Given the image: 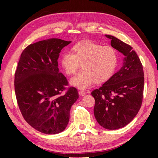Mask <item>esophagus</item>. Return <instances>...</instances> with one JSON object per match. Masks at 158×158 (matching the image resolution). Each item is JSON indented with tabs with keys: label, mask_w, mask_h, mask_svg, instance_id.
<instances>
[{
	"label": "esophagus",
	"mask_w": 158,
	"mask_h": 158,
	"mask_svg": "<svg viewBox=\"0 0 158 158\" xmlns=\"http://www.w3.org/2000/svg\"><path fill=\"white\" fill-rule=\"evenodd\" d=\"M79 94L80 96H84L85 94V91H84V90H79Z\"/></svg>",
	"instance_id": "obj_1"
}]
</instances>
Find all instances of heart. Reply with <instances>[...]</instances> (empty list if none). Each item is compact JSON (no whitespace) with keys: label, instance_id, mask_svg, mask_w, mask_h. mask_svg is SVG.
Masks as SVG:
<instances>
[{"label":"heart","instance_id":"b5f03b06","mask_svg":"<svg viewBox=\"0 0 158 158\" xmlns=\"http://www.w3.org/2000/svg\"><path fill=\"white\" fill-rule=\"evenodd\" d=\"M117 63V52L113 47L89 40L74 44L72 53H64L60 58L61 66L68 75L75 73L81 64L82 70L71 79V84L81 89H87L93 82L107 81L113 75Z\"/></svg>","mask_w":158,"mask_h":158}]
</instances>
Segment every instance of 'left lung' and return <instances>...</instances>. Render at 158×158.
I'll return each instance as SVG.
<instances>
[{"label":"left lung","instance_id":"obj_1","mask_svg":"<svg viewBox=\"0 0 158 158\" xmlns=\"http://www.w3.org/2000/svg\"><path fill=\"white\" fill-rule=\"evenodd\" d=\"M106 37L111 40V46L125 56L123 65L91 95L95 98L94 115L98 123L106 129L116 130L130 123L139 111L143 94V69L130 45L114 36Z\"/></svg>","mask_w":158,"mask_h":158}]
</instances>
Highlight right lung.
I'll return each instance as SVG.
<instances>
[{
  "label": "right lung",
  "instance_id": "1",
  "mask_svg": "<svg viewBox=\"0 0 158 158\" xmlns=\"http://www.w3.org/2000/svg\"><path fill=\"white\" fill-rule=\"evenodd\" d=\"M58 38L28 45L21 53L15 74V90L23 118L39 132L54 135L65 129L72 105L79 98L59 73L58 59L70 43Z\"/></svg>",
  "mask_w": 158,
  "mask_h": 158
}]
</instances>
